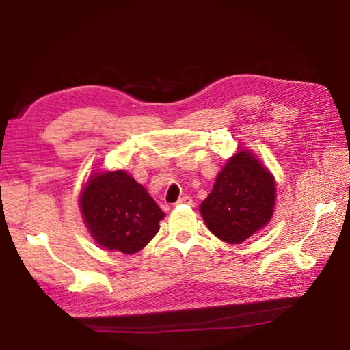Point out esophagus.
<instances>
[{
	"instance_id": "obj_1",
	"label": "esophagus",
	"mask_w": 350,
	"mask_h": 350,
	"mask_svg": "<svg viewBox=\"0 0 350 350\" xmlns=\"http://www.w3.org/2000/svg\"><path fill=\"white\" fill-rule=\"evenodd\" d=\"M181 204L191 206V204H193V198H191V197H188V196H183L181 198H179V200L176 201V204H175V206H181Z\"/></svg>"
}]
</instances>
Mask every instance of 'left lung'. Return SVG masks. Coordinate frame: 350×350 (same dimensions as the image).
I'll use <instances>...</instances> for the list:
<instances>
[{
	"label": "left lung",
	"instance_id": "8db88e82",
	"mask_svg": "<svg viewBox=\"0 0 350 350\" xmlns=\"http://www.w3.org/2000/svg\"><path fill=\"white\" fill-rule=\"evenodd\" d=\"M274 198L273 176L250 152L241 150L217 174L200 211L211 234L239 243L271 219Z\"/></svg>",
	"mask_w": 350,
	"mask_h": 350
}]
</instances>
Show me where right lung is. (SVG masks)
Here are the masks:
<instances>
[{
  "instance_id": "obj_1",
  "label": "right lung",
  "mask_w": 350,
  "mask_h": 350,
  "mask_svg": "<svg viewBox=\"0 0 350 350\" xmlns=\"http://www.w3.org/2000/svg\"><path fill=\"white\" fill-rule=\"evenodd\" d=\"M80 208L94 241L124 254L144 248L165 217L143 185L125 171L93 175L81 194Z\"/></svg>"
}]
</instances>
